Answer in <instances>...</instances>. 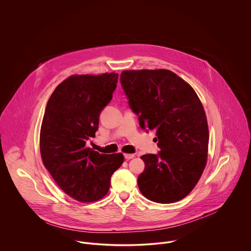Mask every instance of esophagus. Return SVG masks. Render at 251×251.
Returning <instances> with one entry per match:
<instances>
[{"label":"esophagus","instance_id":"obj_1","mask_svg":"<svg viewBox=\"0 0 251 251\" xmlns=\"http://www.w3.org/2000/svg\"><path fill=\"white\" fill-rule=\"evenodd\" d=\"M134 157L133 153H125V158L126 159H131Z\"/></svg>","mask_w":251,"mask_h":251}]
</instances>
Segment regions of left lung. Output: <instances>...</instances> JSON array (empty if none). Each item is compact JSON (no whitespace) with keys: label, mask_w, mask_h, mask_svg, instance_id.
<instances>
[{"label":"left lung","mask_w":251,"mask_h":251,"mask_svg":"<svg viewBox=\"0 0 251 251\" xmlns=\"http://www.w3.org/2000/svg\"><path fill=\"white\" fill-rule=\"evenodd\" d=\"M120 80L140 126L155 131L161 150L141 156V193L161 204L183 199L201 178L208 158L209 127L200 99L168 70L124 71Z\"/></svg>","instance_id":"1"}]
</instances>
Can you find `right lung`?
<instances>
[{
  "instance_id": "add662e5",
  "label": "right lung",
  "mask_w": 251,
  "mask_h": 251,
  "mask_svg": "<svg viewBox=\"0 0 251 251\" xmlns=\"http://www.w3.org/2000/svg\"><path fill=\"white\" fill-rule=\"evenodd\" d=\"M118 73L74 74L48 100L39 134L42 162L59 187L79 202L103 198L122 152L104 154L86 147L96 136L101 110L112 99Z\"/></svg>"
}]
</instances>
